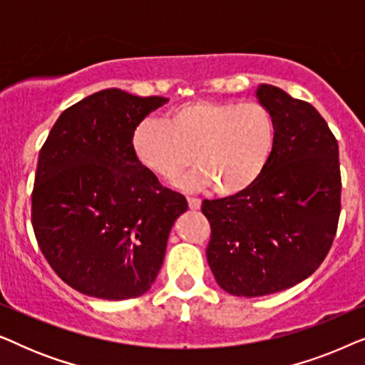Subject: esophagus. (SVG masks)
<instances>
[{
	"label": "esophagus",
	"mask_w": 365,
	"mask_h": 365,
	"mask_svg": "<svg viewBox=\"0 0 365 365\" xmlns=\"http://www.w3.org/2000/svg\"><path fill=\"white\" fill-rule=\"evenodd\" d=\"M187 204H189V209H192V211H197V209L201 207V199L187 197Z\"/></svg>",
	"instance_id": "obj_1"
}]
</instances>
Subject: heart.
I'll list each match as a JSON object with an SVG mask.
<instances>
[{
	"mask_svg": "<svg viewBox=\"0 0 365 365\" xmlns=\"http://www.w3.org/2000/svg\"><path fill=\"white\" fill-rule=\"evenodd\" d=\"M276 123L257 101L196 98L168 109L164 123L144 119L134 128L138 161L161 178H173L192 159L199 163L176 179L186 189L216 184L226 196L252 186L271 156Z\"/></svg>",
	"mask_w": 365,
	"mask_h": 365,
	"instance_id": "1",
	"label": "heart"
}]
</instances>
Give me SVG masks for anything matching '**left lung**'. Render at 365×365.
<instances>
[{
  "instance_id": "1",
  "label": "left lung",
  "mask_w": 365,
  "mask_h": 365,
  "mask_svg": "<svg viewBox=\"0 0 365 365\" xmlns=\"http://www.w3.org/2000/svg\"><path fill=\"white\" fill-rule=\"evenodd\" d=\"M276 139L257 181L224 199H204L211 224L207 264L224 291L259 297L296 286L321 266L341 214L339 146L306 101L259 84Z\"/></svg>"
}]
</instances>
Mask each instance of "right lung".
I'll return each instance as SVG.
<instances>
[{
    "instance_id": "right-lung-1",
    "label": "right lung",
    "mask_w": 365,
    "mask_h": 365,
    "mask_svg": "<svg viewBox=\"0 0 365 365\" xmlns=\"http://www.w3.org/2000/svg\"><path fill=\"white\" fill-rule=\"evenodd\" d=\"M168 98L118 88L73 104L39 151L31 221L39 249L68 286L123 301L156 281L182 194L163 187L134 156V128Z\"/></svg>"
}]
</instances>
